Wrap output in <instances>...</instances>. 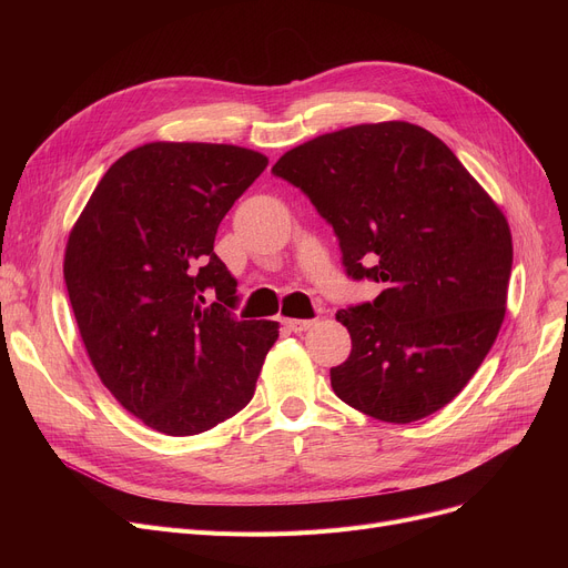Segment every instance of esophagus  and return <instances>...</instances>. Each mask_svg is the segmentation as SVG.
<instances>
[{"instance_id":"1","label":"esophagus","mask_w":568,"mask_h":568,"mask_svg":"<svg viewBox=\"0 0 568 568\" xmlns=\"http://www.w3.org/2000/svg\"><path fill=\"white\" fill-rule=\"evenodd\" d=\"M313 324H315V320H285V326L294 334H302V332L311 329Z\"/></svg>"}]
</instances>
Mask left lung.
<instances>
[{
    "label": "left lung",
    "instance_id": "8db88e82",
    "mask_svg": "<svg viewBox=\"0 0 568 568\" xmlns=\"http://www.w3.org/2000/svg\"><path fill=\"white\" fill-rule=\"evenodd\" d=\"M272 172L338 236L345 274L384 283L336 313L352 352L336 396L373 419L419 422L452 403L490 352L514 264L499 206L430 131L382 122L290 149Z\"/></svg>",
    "mask_w": 568,
    "mask_h": 568
}]
</instances>
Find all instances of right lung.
Wrapping results in <instances>:
<instances>
[{"label": "right lung", "instance_id": "right-lung-1", "mask_svg": "<svg viewBox=\"0 0 568 568\" xmlns=\"http://www.w3.org/2000/svg\"><path fill=\"white\" fill-rule=\"evenodd\" d=\"M266 163L234 144H142L110 165L69 234L64 281L89 359L159 433L197 435L244 409L278 338V322L232 315L236 281L214 253Z\"/></svg>", "mask_w": 568, "mask_h": 568}]
</instances>
